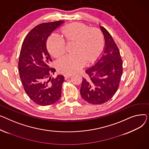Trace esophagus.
<instances>
[{"label":"esophagus","instance_id":"obj_1","mask_svg":"<svg viewBox=\"0 0 149 149\" xmlns=\"http://www.w3.org/2000/svg\"><path fill=\"white\" fill-rule=\"evenodd\" d=\"M72 75H73V74H72V73H65V77H71Z\"/></svg>","mask_w":149,"mask_h":149}]
</instances>
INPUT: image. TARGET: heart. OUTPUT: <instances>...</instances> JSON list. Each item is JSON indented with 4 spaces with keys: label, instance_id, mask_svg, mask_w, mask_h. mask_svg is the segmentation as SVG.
<instances>
[{
    "label": "heart",
    "instance_id": "1",
    "mask_svg": "<svg viewBox=\"0 0 149 149\" xmlns=\"http://www.w3.org/2000/svg\"><path fill=\"white\" fill-rule=\"evenodd\" d=\"M63 36L52 33L47 40V46L50 54L59 57L66 51V42H75L74 54L65 55L58 61L61 71L74 73L81 70L86 63L93 62L100 54L104 46V38L101 31L90 28L82 23H72L62 28Z\"/></svg>",
    "mask_w": 149,
    "mask_h": 149
}]
</instances>
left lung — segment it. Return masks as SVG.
<instances>
[{
  "instance_id": "1",
  "label": "left lung",
  "mask_w": 149,
  "mask_h": 149,
  "mask_svg": "<svg viewBox=\"0 0 149 149\" xmlns=\"http://www.w3.org/2000/svg\"><path fill=\"white\" fill-rule=\"evenodd\" d=\"M105 39L102 56L93 67L85 71L80 90L87 102L100 104L109 101L117 92L123 73V61L116 42L109 32L100 27Z\"/></svg>"
}]
</instances>
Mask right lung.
<instances>
[{"mask_svg": "<svg viewBox=\"0 0 149 149\" xmlns=\"http://www.w3.org/2000/svg\"><path fill=\"white\" fill-rule=\"evenodd\" d=\"M63 21L43 23L33 28L25 37L21 48L19 72L23 88L34 103L40 106L54 104L61 97L63 75L52 77L55 69L46 49V40Z\"/></svg>", "mask_w": 149, "mask_h": 149, "instance_id": "obj_1", "label": "right lung"}]
</instances>
